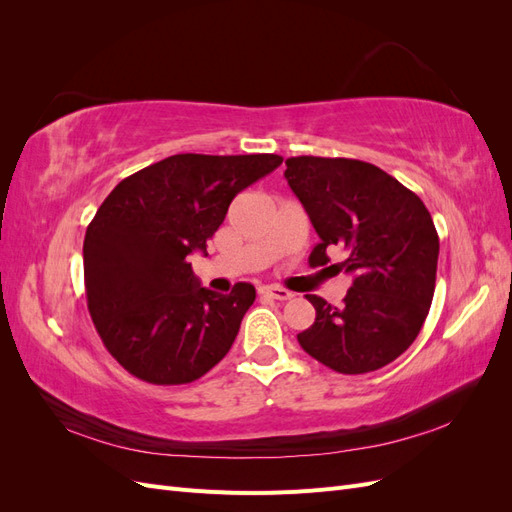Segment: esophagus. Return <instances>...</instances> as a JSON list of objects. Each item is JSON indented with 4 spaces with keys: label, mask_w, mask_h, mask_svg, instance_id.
Wrapping results in <instances>:
<instances>
[{
    "label": "esophagus",
    "mask_w": 512,
    "mask_h": 512,
    "mask_svg": "<svg viewBox=\"0 0 512 512\" xmlns=\"http://www.w3.org/2000/svg\"><path fill=\"white\" fill-rule=\"evenodd\" d=\"M260 294H265V297L277 299V301H288L292 297V292L282 288V286H262Z\"/></svg>",
    "instance_id": "1"
}]
</instances>
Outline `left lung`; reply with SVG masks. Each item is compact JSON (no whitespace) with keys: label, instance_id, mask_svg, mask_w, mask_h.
I'll list each match as a JSON object with an SVG mask.
<instances>
[{"label":"left lung","instance_id":"8db88e82","mask_svg":"<svg viewBox=\"0 0 512 512\" xmlns=\"http://www.w3.org/2000/svg\"><path fill=\"white\" fill-rule=\"evenodd\" d=\"M290 190L318 232L309 265L346 252L339 271L352 275L342 305L316 294V320L297 335L301 348L339 374H367L395 361L429 314L440 239L423 200L382 168L348 158L286 160Z\"/></svg>","mask_w":512,"mask_h":512}]
</instances>
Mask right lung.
<instances>
[{
    "mask_svg": "<svg viewBox=\"0 0 512 512\" xmlns=\"http://www.w3.org/2000/svg\"><path fill=\"white\" fill-rule=\"evenodd\" d=\"M282 160L177 153L106 196L83 243L87 307L106 350L132 376L188 384L224 359L256 288L207 290L188 256H207L232 198Z\"/></svg>",
    "mask_w": 512,
    "mask_h": 512,
    "instance_id": "right-lung-1",
    "label": "right lung"
}]
</instances>
